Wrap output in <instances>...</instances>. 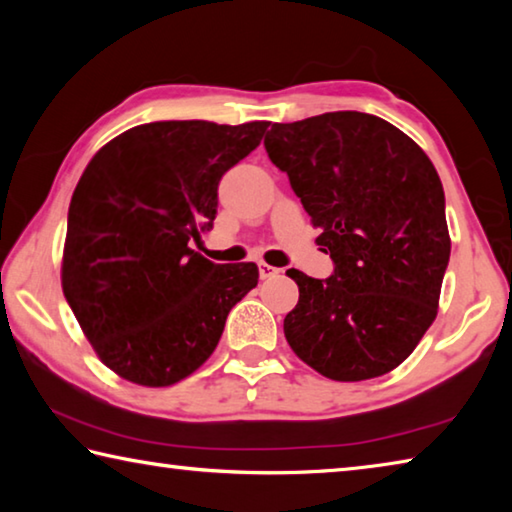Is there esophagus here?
I'll list each match as a JSON object with an SVG mask.
<instances>
[{
    "mask_svg": "<svg viewBox=\"0 0 512 512\" xmlns=\"http://www.w3.org/2000/svg\"><path fill=\"white\" fill-rule=\"evenodd\" d=\"M277 273H282L280 268H275V266L266 264V262L259 264V277H262V280H268V277H273V275H277Z\"/></svg>",
    "mask_w": 512,
    "mask_h": 512,
    "instance_id": "34e87169",
    "label": "esophagus"
}]
</instances>
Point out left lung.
<instances>
[{
  "instance_id": "8db88e82",
  "label": "left lung",
  "mask_w": 512,
  "mask_h": 512,
  "mask_svg": "<svg viewBox=\"0 0 512 512\" xmlns=\"http://www.w3.org/2000/svg\"><path fill=\"white\" fill-rule=\"evenodd\" d=\"M264 146L334 262L327 280L287 273L300 289L284 318L291 350L334 381L386 375L438 314L452 241L436 167L400 128L354 110L273 124Z\"/></svg>"
}]
</instances>
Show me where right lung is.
Listing matches in <instances>:
<instances>
[{
	"instance_id": "add662e5",
	"label": "right lung",
	"mask_w": 512,
	"mask_h": 512,
	"mask_svg": "<svg viewBox=\"0 0 512 512\" xmlns=\"http://www.w3.org/2000/svg\"><path fill=\"white\" fill-rule=\"evenodd\" d=\"M268 121H153L110 140L85 167L67 214L63 293L97 357L162 388L210 359L230 309L257 287L253 262L214 264L189 248L212 228L225 171Z\"/></svg>"
}]
</instances>
